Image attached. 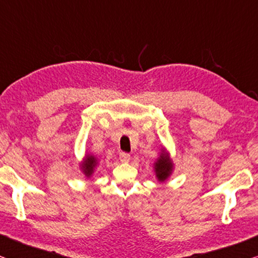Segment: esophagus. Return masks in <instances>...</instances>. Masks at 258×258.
Wrapping results in <instances>:
<instances>
[{"instance_id":"esophagus-1","label":"esophagus","mask_w":258,"mask_h":258,"mask_svg":"<svg viewBox=\"0 0 258 258\" xmlns=\"http://www.w3.org/2000/svg\"><path fill=\"white\" fill-rule=\"evenodd\" d=\"M119 158H120V160H121V161H128L130 158H131V156H130V154L126 153V152H121L119 154Z\"/></svg>"}]
</instances>
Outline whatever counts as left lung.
Segmentation results:
<instances>
[{
  "mask_svg": "<svg viewBox=\"0 0 258 258\" xmlns=\"http://www.w3.org/2000/svg\"><path fill=\"white\" fill-rule=\"evenodd\" d=\"M154 173H156V178L158 181L160 183H164L169 179V177L172 174L173 171V163L172 160L170 159V154L166 152V150L161 149V152L159 157L157 158V160L154 161L153 164Z\"/></svg>",
  "mask_w": 258,
  "mask_h": 258,
  "instance_id": "8db88e82",
  "label": "left lung"
}]
</instances>
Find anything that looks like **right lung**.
Segmentation results:
<instances>
[{
	"mask_svg": "<svg viewBox=\"0 0 258 258\" xmlns=\"http://www.w3.org/2000/svg\"><path fill=\"white\" fill-rule=\"evenodd\" d=\"M98 158L93 156V154L91 153H87L86 156L84 157V159L80 163V169H81V172L85 174L86 178H91L93 176L94 173V170L95 167L98 166Z\"/></svg>",
	"mask_w": 258,
	"mask_h": 258,
	"instance_id": "add662e5",
	"label": "right lung"
}]
</instances>
